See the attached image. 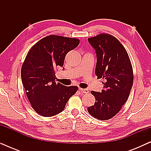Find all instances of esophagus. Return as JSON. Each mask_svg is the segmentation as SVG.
I'll return each instance as SVG.
<instances>
[{"label": "esophagus", "instance_id": "1", "mask_svg": "<svg viewBox=\"0 0 151 151\" xmlns=\"http://www.w3.org/2000/svg\"><path fill=\"white\" fill-rule=\"evenodd\" d=\"M80 91L82 93H88V90L87 89V88H80Z\"/></svg>", "mask_w": 151, "mask_h": 151}]
</instances>
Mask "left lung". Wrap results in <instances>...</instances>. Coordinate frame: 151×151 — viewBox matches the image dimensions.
Instances as JSON below:
<instances>
[{"instance_id":"8db88e82","label":"left lung","mask_w":151,"mask_h":151,"mask_svg":"<svg viewBox=\"0 0 151 151\" xmlns=\"http://www.w3.org/2000/svg\"><path fill=\"white\" fill-rule=\"evenodd\" d=\"M88 41L96 53L95 73L98 79L104 78L105 82L101 92L91 91L96 102L87 111L95 118L107 120L114 117L128 100L133 83V68L125 48L114 36L102 34Z\"/></svg>"}]
</instances>
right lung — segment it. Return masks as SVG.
I'll list each match as a JSON object with an SVG mask.
<instances>
[{"label":"right lung","mask_w":151,"mask_h":151,"mask_svg":"<svg viewBox=\"0 0 151 151\" xmlns=\"http://www.w3.org/2000/svg\"><path fill=\"white\" fill-rule=\"evenodd\" d=\"M79 43L78 39L51 35L39 40L27 55L21 68L22 82L32 108L43 117L61 113L77 91L78 86L55 82V69L63 67L66 55Z\"/></svg>","instance_id":"obj_1"}]
</instances>
